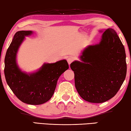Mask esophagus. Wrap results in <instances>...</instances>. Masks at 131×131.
I'll return each instance as SVG.
<instances>
[{
  "label": "esophagus",
  "instance_id": "esophagus-1",
  "mask_svg": "<svg viewBox=\"0 0 131 131\" xmlns=\"http://www.w3.org/2000/svg\"><path fill=\"white\" fill-rule=\"evenodd\" d=\"M67 61H68V63H69V65H70V64L73 61V58H72V57H69V58H68V59H67Z\"/></svg>",
  "mask_w": 131,
  "mask_h": 131
}]
</instances>
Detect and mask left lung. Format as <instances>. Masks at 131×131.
<instances>
[{
  "label": "left lung",
  "mask_w": 131,
  "mask_h": 131,
  "mask_svg": "<svg viewBox=\"0 0 131 131\" xmlns=\"http://www.w3.org/2000/svg\"><path fill=\"white\" fill-rule=\"evenodd\" d=\"M80 59L70 64L80 96L93 103L113 98L126 74L125 48L117 32L112 28L104 31L99 43L87 47Z\"/></svg>",
  "instance_id": "obj_1"
}]
</instances>
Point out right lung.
<instances>
[{"mask_svg":"<svg viewBox=\"0 0 131 131\" xmlns=\"http://www.w3.org/2000/svg\"><path fill=\"white\" fill-rule=\"evenodd\" d=\"M32 34V31L16 33L6 52L4 71L8 86L20 100L28 104L39 105L51 99L58 79L69 69V65L64 59L53 63H44L34 73L22 72L16 62V56L25 37Z\"/></svg>","mask_w":131,"mask_h":131,"instance_id":"1","label":"right lung"}]
</instances>
